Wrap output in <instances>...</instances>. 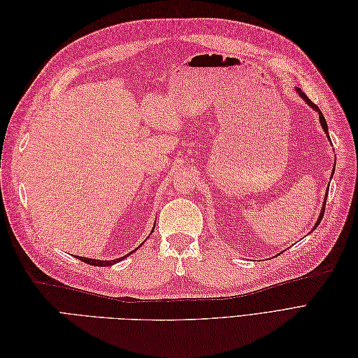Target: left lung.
Returning a JSON list of instances; mask_svg holds the SVG:
<instances>
[{"instance_id": "1", "label": "left lung", "mask_w": 358, "mask_h": 358, "mask_svg": "<svg viewBox=\"0 0 358 358\" xmlns=\"http://www.w3.org/2000/svg\"><path fill=\"white\" fill-rule=\"evenodd\" d=\"M296 91L299 92V95L301 96V99L308 103V106H310L313 110H317V112H318V115H320V122H321V127H322V129H324V133H326V134L329 136V127H327V122H326V117L322 116V113H321V110H320V107H318L315 103H312V101L308 99V96H306V94L303 92L300 88H296ZM329 138H330V137H329ZM331 178H333V175H331ZM326 201H327V194H326V199H324V203H322V209H321V213H320L318 220H317V222H315V227H313V230L317 229L318 224H320V222H321V220H322V216H324V210H326ZM313 230H312V231H313Z\"/></svg>"}]
</instances>
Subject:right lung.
Listing matches in <instances>:
<instances>
[{"mask_svg": "<svg viewBox=\"0 0 358 358\" xmlns=\"http://www.w3.org/2000/svg\"><path fill=\"white\" fill-rule=\"evenodd\" d=\"M155 229V227H154ZM154 229H152V231H154ZM140 248V246H138ZM136 251V249H134ZM134 251H131L129 254H127V255H124V257H121V258H115V259H109V262H106V259H94V258H83V257H79V259L80 262H83V263H86V264H91V266H99V267H106V266H112V264H116V263H119V262H122L124 258H127L128 255H131ZM78 258V257H76Z\"/></svg>", "mask_w": 358, "mask_h": 358, "instance_id": "add662e5", "label": "right lung"}]
</instances>
